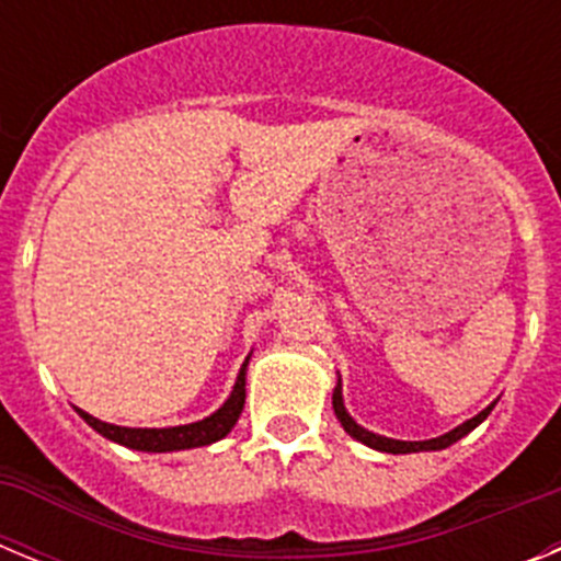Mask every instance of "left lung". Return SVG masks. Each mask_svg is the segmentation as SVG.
I'll return each mask as SVG.
<instances>
[{
    "mask_svg": "<svg viewBox=\"0 0 561 561\" xmlns=\"http://www.w3.org/2000/svg\"><path fill=\"white\" fill-rule=\"evenodd\" d=\"M331 404H334V413L336 419H340L342 430L351 435V438H356L359 444H365V447L370 449H379V453H390V455H408V453H435V449H447L453 447L455 440H460L463 435L472 433L478 424H483L485 415L492 413L494 404H489L485 410H480L474 419L463 421L460 427L449 430V433L438 435V438H430V440H396V438H388V435H376L370 433V430H365L362 424H356L354 419H351V413L345 410V401H342V379H336L334 385V393H331Z\"/></svg>",
    "mask_w": 561,
    "mask_h": 561,
    "instance_id": "obj_1",
    "label": "left lung"
}]
</instances>
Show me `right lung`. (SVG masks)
I'll use <instances>...</instances> for the list:
<instances>
[{
    "label": "right lung",
    "mask_w": 561,
    "mask_h": 561,
    "mask_svg": "<svg viewBox=\"0 0 561 561\" xmlns=\"http://www.w3.org/2000/svg\"><path fill=\"white\" fill-rule=\"evenodd\" d=\"M252 356V354H250ZM250 356L244 359L241 370L236 376V385H232L230 396L221 404L216 413H210L207 419L193 421V424H180V427H117V424H106V421L95 419V415L78 410L89 427L101 433L103 438L121 444V447L137 449V453H180V449H193V447H207V444H216V440L225 438L232 427H236L238 415L244 410L247 399V365H250Z\"/></svg>",
    "instance_id": "right-lung-1"
}]
</instances>
